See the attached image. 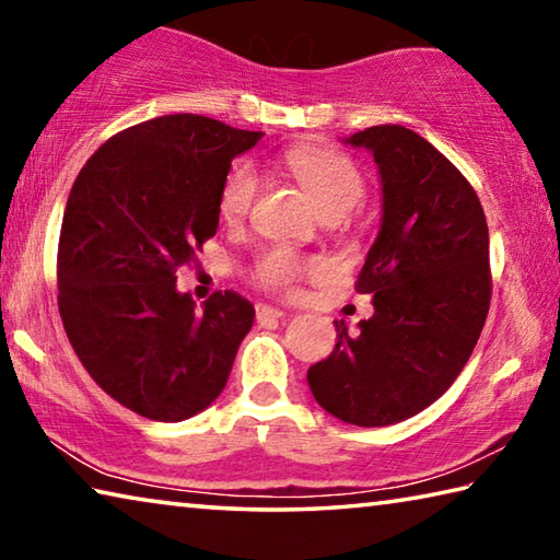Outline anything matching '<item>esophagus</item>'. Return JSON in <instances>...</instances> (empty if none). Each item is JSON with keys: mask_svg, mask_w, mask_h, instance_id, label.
<instances>
[{"mask_svg": "<svg viewBox=\"0 0 560 560\" xmlns=\"http://www.w3.org/2000/svg\"><path fill=\"white\" fill-rule=\"evenodd\" d=\"M281 316H283V311H279V308L264 306V303H259V306H257V320H259V324H267V320L281 318Z\"/></svg>", "mask_w": 560, "mask_h": 560, "instance_id": "esophagus-1", "label": "esophagus"}]
</instances>
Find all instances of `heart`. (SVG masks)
<instances>
[{
	"instance_id": "b5f03b06",
	"label": "heart",
	"mask_w": 560,
	"mask_h": 560,
	"mask_svg": "<svg viewBox=\"0 0 560 560\" xmlns=\"http://www.w3.org/2000/svg\"><path fill=\"white\" fill-rule=\"evenodd\" d=\"M283 163L296 175L328 220H340L363 205L368 195V179L353 160L336 148L318 143H301L283 153ZM259 189V177L249 165H234L224 177L217 210L224 224H242L252 212L254 197ZM324 269L318 259L303 257V254L289 249V246H273L264 252L257 267H254V281L261 289L273 293H293L303 279L316 277Z\"/></svg>"
}]
</instances>
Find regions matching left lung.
<instances>
[{"label": "left lung", "instance_id": "left-lung-1", "mask_svg": "<svg viewBox=\"0 0 560 560\" xmlns=\"http://www.w3.org/2000/svg\"><path fill=\"white\" fill-rule=\"evenodd\" d=\"M381 167L383 224L358 273L375 314L308 368L316 402L358 428L422 412L457 381L489 314V230L469 179L402 126L355 132Z\"/></svg>", "mask_w": 560, "mask_h": 560}]
</instances>
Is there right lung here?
Listing matches in <instances>:
<instances>
[{
    "label": "right lung",
    "mask_w": 560,
    "mask_h": 560,
    "mask_svg": "<svg viewBox=\"0 0 560 560\" xmlns=\"http://www.w3.org/2000/svg\"><path fill=\"white\" fill-rule=\"evenodd\" d=\"M259 138L192 113L160 116L106 140L71 187L56 254L63 330L101 390L148 420L210 407L254 324L234 291L197 311L175 271L217 234L232 160Z\"/></svg>",
    "instance_id": "1"
}]
</instances>
